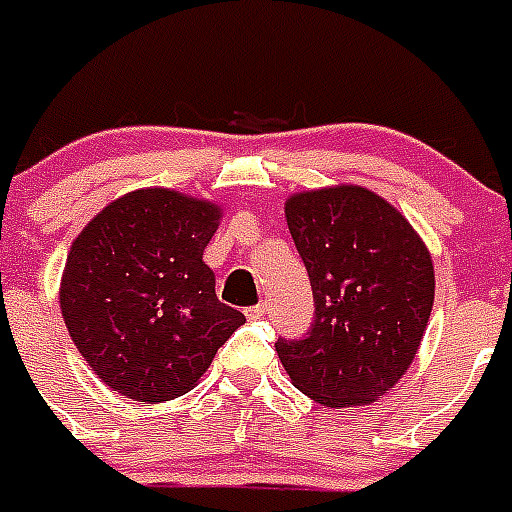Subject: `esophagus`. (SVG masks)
Segmentation results:
<instances>
[{
	"instance_id": "34e87169",
	"label": "esophagus",
	"mask_w": 512,
	"mask_h": 512,
	"mask_svg": "<svg viewBox=\"0 0 512 512\" xmlns=\"http://www.w3.org/2000/svg\"><path fill=\"white\" fill-rule=\"evenodd\" d=\"M265 310H268V307H265V302L247 307V318H249V321H260V318L265 315Z\"/></svg>"
}]
</instances>
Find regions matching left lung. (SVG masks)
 I'll return each instance as SVG.
<instances>
[{
  "instance_id": "left-lung-1",
  "label": "left lung",
  "mask_w": 512,
  "mask_h": 512,
  "mask_svg": "<svg viewBox=\"0 0 512 512\" xmlns=\"http://www.w3.org/2000/svg\"><path fill=\"white\" fill-rule=\"evenodd\" d=\"M286 223L313 286V326L278 339L299 392L326 407L368 405L410 368L434 305V265L413 226L360 186L307 191Z\"/></svg>"
}]
</instances>
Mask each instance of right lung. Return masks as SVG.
<instances>
[{"instance_id": "obj_1", "label": "right lung", "mask_w": 512, "mask_h": 512, "mask_svg": "<svg viewBox=\"0 0 512 512\" xmlns=\"http://www.w3.org/2000/svg\"><path fill=\"white\" fill-rule=\"evenodd\" d=\"M218 220L210 202L141 189L107 205L73 242L62 318L112 392L139 402L181 397L244 323L215 297L202 260Z\"/></svg>"}]
</instances>
